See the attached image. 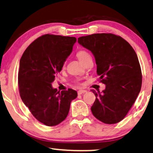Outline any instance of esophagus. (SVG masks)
<instances>
[{
	"instance_id": "1",
	"label": "esophagus",
	"mask_w": 153,
	"mask_h": 153,
	"mask_svg": "<svg viewBox=\"0 0 153 153\" xmlns=\"http://www.w3.org/2000/svg\"><path fill=\"white\" fill-rule=\"evenodd\" d=\"M87 92V90H85V89H80V90L78 91V94H84Z\"/></svg>"
}]
</instances>
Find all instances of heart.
Returning <instances> with one entry per match:
<instances>
[{
  "instance_id": "obj_1",
  "label": "heart",
  "mask_w": 153,
  "mask_h": 153,
  "mask_svg": "<svg viewBox=\"0 0 153 153\" xmlns=\"http://www.w3.org/2000/svg\"><path fill=\"white\" fill-rule=\"evenodd\" d=\"M77 56H78L79 60L82 62L83 60H85L87 57L89 56V54L86 52V51L80 50V51H79L78 53H77Z\"/></svg>"
}]
</instances>
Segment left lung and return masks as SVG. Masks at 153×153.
Instances as JSON below:
<instances>
[{
  "instance_id": "obj_1",
  "label": "left lung",
  "mask_w": 153,
  "mask_h": 153,
  "mask_svg": "<svg viewBox=\"0 0 153 153\" xmlns=\"http://www.w3.org/2000/svg\"><path fill=\"white\" fill-rule=\"evenodd\" d=\"M78 42L93 54L97 75L105 85L102 92L91 90L96 96L91 113L103 123H119L141 88V70L135 51L125 39L112 33L82 36Z\"/></svg>"
}]
</instances>
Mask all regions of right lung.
Returning <instances> with one entry per match:
<instances>
[{"label":"right lung","mask_w":153,"mask_h":153,"mask_svg":"<svg viewBox=\"0 0 153 153\" xmlns=\"http://www.w3.org/2000/svg\"><path fill=\"white\" fill-rule=\"evenodd\" d=\"M75 42V37L46 34L34 40L20 59V97L32 115L47 126H55L64 121L71 101L78 96L72 89L60 92L52 85Z\"/></svg>","instance_id":"add662e5"}]
</instances>
